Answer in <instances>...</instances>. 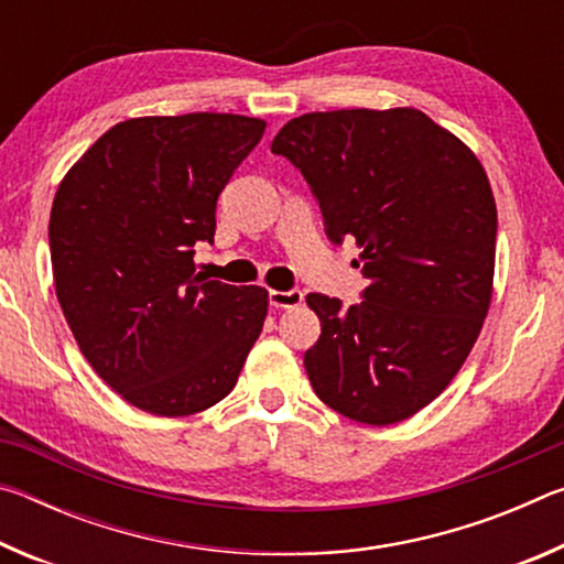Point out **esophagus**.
<instances>
[{
	"label": "esophagus",
	"instance_id": "34e87169",
	"mask_svg": "<svg viewBox=\"0 0 564 564\" xmlns=\"http://www.w3.org/2000/svg\"><path fill=\"white\" fill-rule=\"evenodd\" d=\"M269 303L273 308H295V305L303 303V293L301 291H269Z\"/></svg>",
	"mask_w": 564,
	"mask_h": 564
}]
</instances>
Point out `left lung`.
<instances>
[{
	"label": "left lung",
	"instance_id": "8db88e82",
	"mask_svg": "<svg viewBox=\"0 0 564 564\" xmlns=\"http://www.w3.org/2000/svg\"><path fill=\"white\" fill-rule=\"evenodd\" d=\"M271 151L301 171L333 243L356 238L362 301H305L321 338L303 366L340 415L390 425L443 393L488 316L495 208L488 174L417 109H340L291 119Z\"/></svg>",
	"mask_w": 564,
	"mask_h": 564
}]
</instances>
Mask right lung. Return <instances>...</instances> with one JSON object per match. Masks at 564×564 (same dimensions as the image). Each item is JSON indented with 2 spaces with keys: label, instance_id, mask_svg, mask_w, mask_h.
<instances>
[{
  "label": "right lung",
  "instance_id": "right-lung-1",
  "mask_svg": "<svg viewBox=\"0 0 564 564\" xmlns=\"http://www.w3.org/2000/svg\"><path fill=\"white\" fill-rule=\"evenodd\" d=\"M265 121L238 113L141 117L69 169L50 216L56 299L109 388L181 417L231 393L263 328L269 291L194 273L216 202Z\"/></svg>",
  "mask_w": 564,
  "mask_h": 564
}]
</instances>
